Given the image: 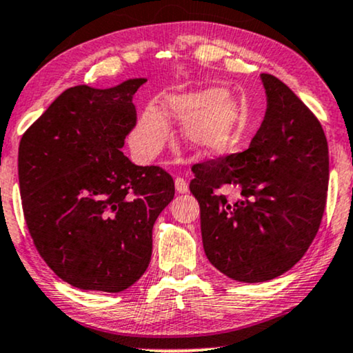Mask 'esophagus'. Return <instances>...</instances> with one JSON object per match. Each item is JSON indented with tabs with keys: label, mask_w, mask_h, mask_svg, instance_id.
Returning a JSON list of instances; mask_svg holds the SVG:
<instances>
[{
	"label": "esophagus",
	"mask_w": 353,
	"mask_h": 353,
	"mask_svg": "<svg viewBox=\"0 0 353 353\" xmlns=\"http://www.w3.org/2000/svg\"><path fill=\"white\" fill-rule=\"evenodd\" d=\"M176 190L179 192V194H185L187 190H189V184H187V181L184 177H176Z\"/></svg>",
	"instance_id": "34e87169"
}]
</instances>
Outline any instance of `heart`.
Segmentation results:
<instances>
[{
    "label": "heart",
    "instance_id": "heart-1",
    "mask_svg": "<svg viewBox=\"0 0 353 353\" xmlns=\"http://www.w3.org/2000/svg\"><path fill=\"white\" fill-rule=\"evenodd\" d=\"M164 108L169 114L184 117V137L203 152H219L232 142L239 125V106L224 92H189L169 97ZM168 119L158 108H148L134 130V152L153 158L166 142Z\"/></svg>",
    "mask_w": 353,
    "mask_h": 353
}]
</instances>
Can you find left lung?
Listing matches in <instances>:
<instances>
[{"mask_svg": "<svg viewBox=\"0 0 353 353\" xmlns=\"http://www.w3.org/2000/svg\"><path fill=\"white\" fill-rule=\"evenodd\" d=\"M261 82L268 108L250 148L192 166L206 258L241 283L274 279L300 261L316 237L330 182L318 117L278 77L261 74Z\"/></svg>", "mask_w": 353, "mask_h": 353, "instance_id": "8db88e82", "label": "left lung"}]
</instances>
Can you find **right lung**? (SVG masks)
<instances>
[{"instance_id":"obj_1","label":"right lung","mask_w":353,"mask_h":353,"mask_svg":"<svg viewBox=\"0 0 353 353\" xmlns=\"http://www.w3.org/2000/svg\"><path fill=\"white\" fill-rule=\"evenodd\" d=\"M130 79L70 87L26 130L19 187L30 237L54 274L83 290L121 292L147 271L152 231L174 199L171 174L135 166L121 148L137 124Z\"/></svg>"}]
</instances>
